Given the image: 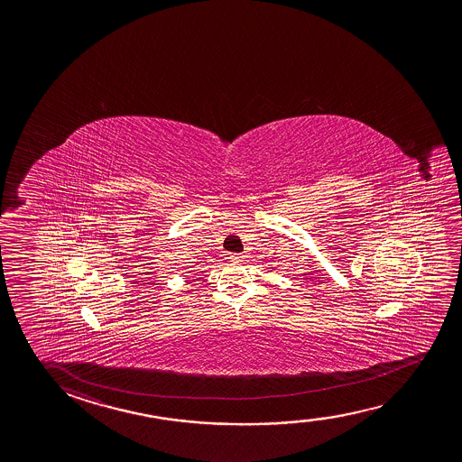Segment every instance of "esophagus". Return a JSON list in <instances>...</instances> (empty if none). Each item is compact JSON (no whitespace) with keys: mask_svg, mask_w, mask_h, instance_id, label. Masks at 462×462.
Instances as JSON below:
<instances>
[{"mask_svg":"<svg viewBox=\"0 0 462 462\" xmlns=\"http://www.w3.org/2000/svg\"><path fill=\"white\" fill-rule=\"evenodd\" d=\"M232 263H243L245 261V256L243 254H240V253H234V254H230V257H228Z\"/></svg>","mask_w":462,"mask_h":462,"instance_id":"obj_1","label":"esophagus"}]
</instances>
